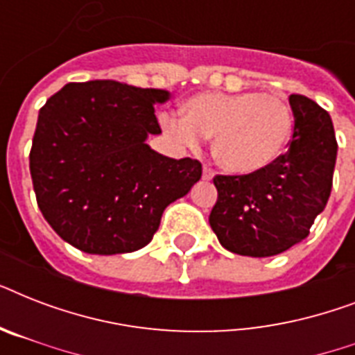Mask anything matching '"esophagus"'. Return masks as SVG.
<instances>
[{"label":"esophagus","instance_id":"34e87169","mask_svg":"<svg viewBox=\"0 0 355 355\" xmlns=\"http://www.w3.org/2000/svg\"><path fill=\"white\" fill-rule=\"evenodd\" d=\"M214 175H216V173H214V169H211L210 166L202 167V178H205V180H211Z\"/></svg>","mask_w":355,"mask_h":355}]
</instances>
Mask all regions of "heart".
<instances>
[{
  "label": "heart",
  "mask_w": 355,
  "mask_h": 355,
  "mask_svg": "<svg viewBox=\"0 0 355 355\" xmlns=\"http://www.w3.org/2000/svg\"><path fill=\"white\" fill-rule=\"evenodd\" d=\"M162 128L182 147L214 138L225 171L254 175L270 167L293 136V110L282 97L261 92H205L184 103V116L164 112Z\"/></svg>",
  "instance_id": "1"
}]
</instances>
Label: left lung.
Returning <instances> with one entry per match:
<instances>
[{
    "instance_id": "1",
    "label": "left lung",
    "mask_w": 355,
    "mask_h": 355,
    "mask_svg": "<svg viewBox=\"0 0 355 355\" xmlns=\"http://www.w3.org/2000/svg\"><path fill=\"white\" fill-rule=\"evenodd\" d=\"M295 127L289 149L254 175H216L210 227L234 254L267 258L306 239L330 199L337 139L324 108L289 96Z\"/></svg>"
}]
</instances>
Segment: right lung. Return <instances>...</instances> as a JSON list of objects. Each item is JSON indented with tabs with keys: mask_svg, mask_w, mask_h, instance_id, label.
<instances>
[{
	"mask_svg": "<svg viewBox=\"0 0 355 355\" xmlns=\"http://www.w3.org/2000/svg\"><path fill=\"white\" fill-rule=\"evenodd\" d=\"M167 99L166 90L88 80L69 83L40 108L31 178L42 216L64 241L88 254L134 252L199 180V160L145 144L162 132L155 105Z\"/></svg>",
	"mask_w": 355,
	"mask_h": 355,
	"instance_id": "1",
	"label": "right lung"
}]
</instances>
